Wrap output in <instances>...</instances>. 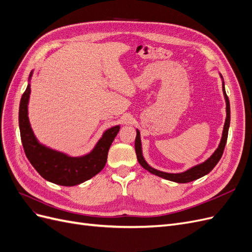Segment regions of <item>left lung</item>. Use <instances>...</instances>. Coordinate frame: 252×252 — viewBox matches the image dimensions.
Masks as SVG:
<instances>
[{
  "instance_id": "left-lung-1",
  "label": "left lung",
  "mask_w": 252,
  "mask_h": 252,
  "mask_svg": "<svg viewBox=\"0 0 252 252\" xmlns=\"http://www.w3.org/2000/svg\"><path fill=\"white\" fill-rule=\"evenodd\" d=\"M223 93H224V96L226 100V120H225V125H224V129H223V134H222V139H220V143L219 145L218 149L213 152V155L206 161L200 165H196L192 168H190L188 170H186L185 172L182 173H167V172H163L157 170L155 168L150 167L143 158L142 155V146H141V138H140V131L136 129V136H135V143H134V147H135V154H136V158H138V161L141 164V166L143 168H145L146 170H148L150 173L156 174L159 178H163L166 180H169L172 182H177V183H188V182H192L194 180L200 179L202 177H204L205 174L209 173L215 166L219 163V161L220 159L223 156L224 152V148L225 145L227 142V138H228V129H229V125H230V104H229V100H228V96L226 94L225 91V86H224V82H223Z\"/></svg>"
}]
</instances>
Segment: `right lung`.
Returning a JSON list of instances; mask_svg holds the SVG:
<instances>
[{"label": "right lung", "mask_w": 252, "mask_h": 252, "mask_svg": "<svg viewBox=\"0 0 252 252\" xmlns=\"http://www.w3.org/2000/svg\"><path fill=\"white\" fill-rule=\"evenodd\" d=\"M32 72H30L29 80ZM30 84L23 94L19 109L21 140L25 155L34 169L45 180L62 186H74L85 182L100 172L107 162L108 150L120 130L114 126L106 130L90 154L71 158L62 152L52 150L35 139L28 119V101Z\"/></svg>", "instance_id": "right-lung-1"}]
</instances>
